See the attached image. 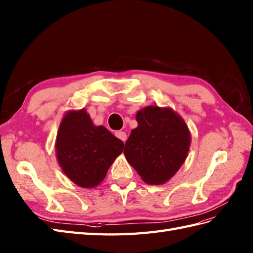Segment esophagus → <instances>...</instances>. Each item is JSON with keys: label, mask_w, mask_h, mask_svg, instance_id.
I'll use <instances>...</instances> for the list:
<instances>
[{"label": "esophagus", "mask_w": 253, "mask_h": 253, "mask_svg": "<svg viewBox=\"0 0 253 253\" xmlns=\"http://www.w3.org/2000/svg\"><path fill=\"white\" fill-rule=\"evenodd\" d=\"M115 135L117 137H118L119 139H121L123 143H125V141L126 140V132H122V131H117L116 133H115Z\"/></svg>", "instance_id": "34e87169"}]
</instances>
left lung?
<instances>
[{"mask_svg":"<svg viewBox=\"0 0 253 253\" xmlns=\"http://www.w3.org/2000/svg\"><path fill=\"white\" fill-rule=\"evenodd\" d=\"M136 121L123 150L126 161L146 183L168 182L188 157V126L170 107L155 105L138 110Z\"/></svg>","mask_w":253,"mask_h":253,"instance_id":"1","label":"left lung"}]
</instances>
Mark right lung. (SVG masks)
Wrapping results in <instances>:
<instances>
[{"mask_svg": "<svg viewBox=\"0 0 253 253\" xmlns=\"http://www.w3.org/2000/svg\"><path fill=\"white\" fill-rule=\"evenodd\" d=\"M123 146V141L105 126H94L84 108L69 110L59 126L55 156L69 179L79 187L92 189L104 180Z\"/></svg>", "mask_w": 253, "mask_h": 253, "instance_id": "right-lung-1", "label": "right lung"}]
</instances>
